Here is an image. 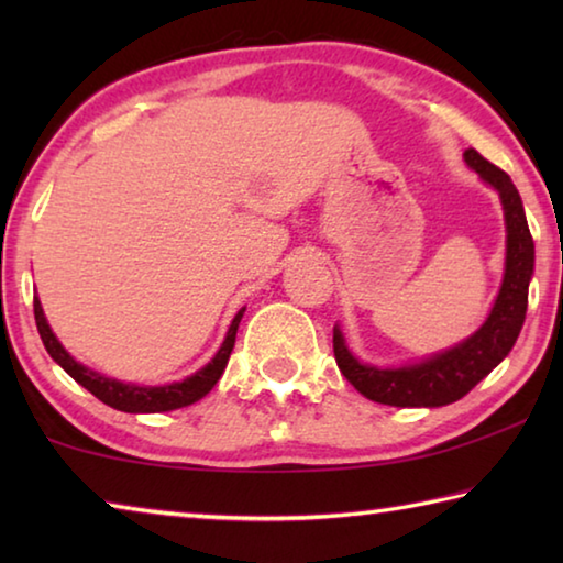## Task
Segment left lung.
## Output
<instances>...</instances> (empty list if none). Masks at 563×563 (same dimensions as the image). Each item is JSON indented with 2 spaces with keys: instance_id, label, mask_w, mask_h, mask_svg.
I'll use <instances>...</instances> for the list:
<instances>
[{
  "instance_id": "left-lung-1",
  "label": "left lung",
  "mask_w": 563,
  "mask_h": 563,
  "mask_svg": "<svg viewBox=\"0 0 563 563\" xmlns=\"http://www.w3.org/2000/svg\"><path fill=\"white\" fill-rule=\"evenodd\" d=\"M464 161L489 186L499 190L504 218H507V271L499 298L489 318L462 345L434 355L427 362L399 369H379L362 365L347 350L342 332L332 330V350L340 373L360 395L379 405L393 407H442L462 399L470 389L482 383L499 362L509 355L517 342L523 318H527L529 280L533 273V238L517 186L501 168L489 164L479 151L466 148Z\"/></svg>"
}]
</instances>
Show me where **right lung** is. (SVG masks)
<instances>
[{
  "label": "right lung",
  "mask_w": 563,
  "mask_h": 563,
  "mask_svg": "<svg viewBox=\"0 0 563 563\" xmlns=\"http://www.w3.org/2000/svg\"><path fill=\"white\" fill-rule=\"evenodd\" d=\"M241 318H243V310L233 318L231 330H228V335L223 340L221 350H218V355L208 362L203 369H198L196 375L186 377L184 383H174V385H164V387H139V385L117 383V379H109L99 373H93V369H89V367L79 365V362H76L69 352L59 345V340L54 338L52 328L46 325L42 305L34 298L36 330H40L46 352H49V355L59 362L66 373L76 379V383H79L81 387H87L93 397H99L103 405H109L113 409H121V412H168V409L194 405L201 397H206L223 375L228 357H231L233 345H235V332H238V322H241Z\"/></svg>",
  "instance_id": "add662e5"
}]
</instances>
